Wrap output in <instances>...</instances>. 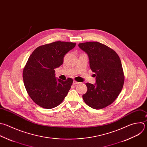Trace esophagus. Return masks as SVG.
Returning <instances> with one entry per match:
<instances>
[{"label":"esophagus","instance_id":"esophagus-1","mask_svg":"<svg viewBox=\"0 0 147 147\" xmlns=\"http://www.w3.org/2000/svg\"><path fill=\"white\" fill-rule=\"evenodd\" d=\"M79 83H80V82H77V81H76L74 80V81H73V85H76L78 84Z\"/></svg>","mask_w":147,"mask_h":147}]
</instances>
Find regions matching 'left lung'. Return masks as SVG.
<instances>
[{"label":"left lung","instance_id":"8db88e82","mask_svg":"<svg viewBox=\"0 0 147 147\" xmlns=\"http://www.w3.org/2000/svg\"><path fill=\"white\" fill-rule=\"evenodd\" d=\"M78 47L88 54L96 82L94 85L86 83L88 90L83 100L92 109L105 108L115 100L123 86L121 59L113 49L97 41L80 43Z\"/></svg>","mask_w":147,"mask_h":147}]
</instances>
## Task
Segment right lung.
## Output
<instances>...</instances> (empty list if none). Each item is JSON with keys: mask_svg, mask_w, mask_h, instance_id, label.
Wrapping results in <instances>:
<instances>
[{"mask_svg": "<svg viewBox=\"0 0 147 147\" xmlns=\"http://www.w3.org/2000/svg\"><path fill=\"white\" fill-rule=\"evenodd\" d=\"M76 44L55 41L38 47L30 55L23 70V80L29 96L38 106L53 109L67 96L73 80L57 79L54 69L62 65L65 55Z\"/></svg>", "mask_w": 147, "mask_h": 147, "instance_id": "add662e5", "label": "right lung"}]
</instances>
